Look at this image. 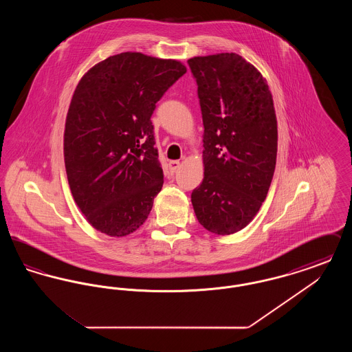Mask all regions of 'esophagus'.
Instances as JSON below:
<instances>
[{
	"mask_svg": "<svg viewBox=\"0 0 352 352\" xmlns=\"http://www.w3.org/2000/svg\"><path fill=\"white\" fill-rule=\"evenodd\" d=\"M178 168H179V161H170L168 162L170 173H175Z\"/></svg>",
	"mask_w": 352,
	"mask_h": 352,
	"instance_id": "1",
	"label": "esophagus"
}]
</instances>
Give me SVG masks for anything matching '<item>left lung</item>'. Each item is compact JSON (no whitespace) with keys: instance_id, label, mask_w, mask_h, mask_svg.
Listing matches in <instances>:
<instances>
[{"instance_id":"8db88e82","label":"left lung","mask_w":352,"mask_h":352,"mask_svg":"<svg viewBox=\"0 0 352 352\" xmlns=\"http://www.w3.org/2000/svg\"><path fill=\"white\" fill-rule=\"evenodd\" d=\"M187 63L204 126V178L192 190V207L210 232L234 234L257 214L273 178V99L263 75L237 54L195 56Z\"/></svg>"}]
</instances>
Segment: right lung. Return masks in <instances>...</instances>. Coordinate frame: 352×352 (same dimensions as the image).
<instances>
[{"mask_svg":"<svg viewBox=\"0 0 352 352\" xmlns=\"http://www.w3.org/2000/svg\"><path fill=\"white\" fill-rule=\"evenodd\" d=\"M184 74L181 62L121 52L78 84L66 120L65 164L72 197L98 231L126 236L151 214L164 184L151 118Z\"/></svg>","mask_w":352,"mask_h":352,"instance_id":"obj_1","label":"right lung"}]
</instances>
